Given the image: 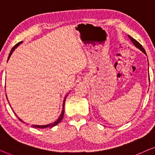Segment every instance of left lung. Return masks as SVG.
<instances>
[{
    "mask_svg": "<svg viewBox=\"0 0 155 155\" xmlns=\"http://www.w3.org/2000/svg\"><path fill=\"white\" fill-rule=\"evenodd\" d=\"M129 38H130V40H131V41H132V42H133V44H134V45H135V46L137 47V48H139V49H140V50H142V51H143V52H144V53H145V54H146V51H145V49H144V48H143V47H142V45H140V43H139V42H138L137 40H135V39H134V38H132V37H130V35H129Z\"/></svg>",
    "mask_w": 155,
    "mask_h": 155,
    "instance_id": "obj_1",
    "label": "left lung"
}]
</instances>
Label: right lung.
Here are the masks:
<instances>
[{"mask_svg":"<svg viewBox=\"0 0 155 155\" xmlns=\"http://www.w3.org/2000/svg\"><path fill=\"white\" fill-rule=\"evenodd\" d=\"M20 43H21V42H18V44H16L15 46H14L13 48H12V49H11V51H10V54H9V56H8V59H9V58H10V55L12 54V53H13V51L15 50V49L16 48V47H17L18 45H20ZM66 98H67V96L65 97V98H64V102H63V107H62V111H61V115H60V116H59V117L58 119L56 121H55V122H54V123H50V124H48V125H32V127H35V128H45V127H54V126H55V125H57V124H58V123H59L61 122V120H62V118L64 117V104H65V100H66ZM15 115L16 116H17V115L15 114ZM18 117V116H17ZM18 119L20 120V121H22V122H23V121L21 119H20L19 117H18Z\"/></svg>","mask_w":155,"mask_h":155,"instance_id":"1","label":"right lung"}]
</instances>
